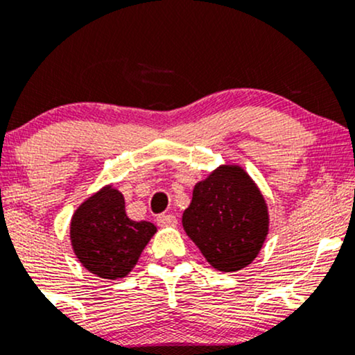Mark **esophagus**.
<instances>
[{
  "instance_id": "obj_1",
  "label": "esophagus",
  "mask_w": 355,
  "mask_h": 355,
  "mask_svg": "<svg viewBox=\"0 0 355 355\" xmlns=\"http://www.w3.org/2000/svg\"><path fill=\"white\" fill-rule=\"evenodd\" d=\"M157 223L160 227H177V223H178V220H177V217H175V215H160V217L157 218Z\"/></svg>"
}]
</instances>
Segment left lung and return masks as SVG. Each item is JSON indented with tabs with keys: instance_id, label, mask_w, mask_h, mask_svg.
Wrapping results in <instances>:
<instances>
[{
	"instance_id": "8db88e82",
	"label": "left lung",
	"mask_w": 355,
	"mask_h": 355,
	"mask_svg": "<svg viewBox=\"0 0 355 355\" xmlns=\"http://www.w3.org/2000/svg\"><path fill=\"white\" fill-rule=\"evenodd\" d=\"M183 230L215 270L250 266L270 225L266 197L243 166L223 164L195 183L183 211Z\"/></svg>"
}]
</instances>
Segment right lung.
<instances>
[{"label": "right lung", "instance_id": "right-lung-1", "mask_svg": "<svg viewBox=\"0 0 355 355\" xmlns=\"http://www.w3.org/2000/svg\"><path fill=\"white\" fill-rule=\"evenodd\" d=\"M155 234L152 222L128 218L113 183L85 198L70 220L73 254L89 274L107 280L128 275Z\"/></svg>", "mask_w": 355, "mask_h": 355}]
</instances>
